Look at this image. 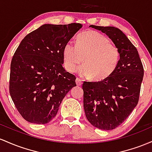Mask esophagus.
Segmentation results:
<instances>
[{"instance_id":"obj_1","label":"esophagus","mask_w":152,"mask_h":152,"mask_svg":"<svg viewBox=\"0 0 152 152\" xmlns=\"http://www.w3.org/2000/svg\"><path fill=\"white\" fill-rule=\"evenodd\" d=\"M76 84L77 85H81L82 84H83V82H82V80L80 79H79V78H76Z\"/></svg>"}]
</instances>
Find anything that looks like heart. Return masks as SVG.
<instances>
[{
  "label": "heart",
  "mask_w": 152,
  "mask_h": 152,
  "mask_svg": "<svg viewBox=\"0 0 152 152\" xmlns=\"http://www.w3.org/2000/svg\"><path fill=\"white\" fill-rule=\"evenodd\" d=\"M66 70L73 73L78 69L84 77H92L97 81L107 79L115 72L120 61V51L110 43L106 36L98 31L88 30L77 37V45L72 42L65 44L62 51Z\"/></svg>",
  "instance_id": "heart-1"
}]
</instances>
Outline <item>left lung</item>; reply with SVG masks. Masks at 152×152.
<instances>
[{
	"mask_svg": "<svg viewBox=\"0 0 152 152\" xmlns=\"http://www.w3.org/2000/svg\"><path fill=\"white\" fill-rule=\"evenodd\" d=\"M90 27L101 31L120 51L115 72L101 82H84L83 105L87 119L93 126L112 130L122 124L139 102L144 68L137 49L119 28Z\"/></svg>",
	"mask_w": 152,
	"mask_h": 152,
	"instance_id": "obj_1",
	"label": "left lung"
}]
</instances>
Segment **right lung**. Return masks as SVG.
<instances>
[{
    "instance_id": "add662e5",
    "label": "right lung",
    "mask_w": 152,
    "mask_h": 152,
    "mask_svg": "<svg viewBox=\"0 0 152 152\" xmlns=\"http://www.w3.org/2000/svg\"><path fill=\"white\" fill-rule=\"evenodd\" d=\"M82 28L80 23L42 25L21 41L11 60L9 92L27 121L49 123L63 98L76 86L75 76L62 67L65 44Z\"/></svg>"
}]
</instances>
